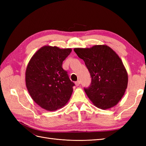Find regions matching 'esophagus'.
Wrapping results in <instances>:
<instances>
[{
    "label": "esophagus",
    "instance_id": "esophagus-1",
    "mask_svg": "<svg viewBox=\"0 0 146 146\" xmlns=\"http://www.w3.org/2000/svg\"><path fill=\"white\" fill-rule=\"evenodd\" d=\"M75 84H76V86H78L80 84V80H77V82H75Z\"/></svg>",
    "mask_w": 146,
    "mask_h": 146
}]
</instances>
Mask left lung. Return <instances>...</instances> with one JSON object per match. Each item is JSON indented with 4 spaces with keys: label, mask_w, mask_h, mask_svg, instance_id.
<instances>
[{
    "label": "left lung",
    "mask_w": 146,
    "mask_h": 146,
    "mask_svg": "<svg viewBox=\"0 0 146 146\" xmlns=\"http://www.w3.org/2000/svg\"><path fill=\"white\" fill-rule=\"evenodd\" d=\"M90 73V87L84 88L96 107L106 110L115 106L124 94L128 74L122 61L112 48L106 45L91 48H75Z\"/></svg>",
    "instance_id": "obj_1"
}]
</instances>
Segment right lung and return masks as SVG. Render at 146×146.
Instances as JSON below:
<instances>
[{"instance_id": "obj_1", "label": "right lung", "mask_w": 146, "mask_h": 146, "mask_svg": "<svg viewBox=\"0 0 146 146\" xmlns=\"http://www.w3.org/2000/svg\"><path fill=\"white\" fill-rule=\"evenodd\" d=\"M71 48L43 46L30 59L25 83L35 102L48 111H55L68 102L75 84L62 68Z\"/></svg>"}]
</instances>
